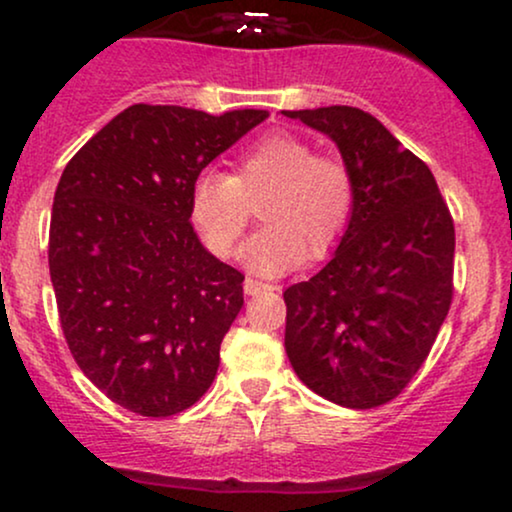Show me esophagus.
Instances as JSON below:
<instances>
[{
    "mask_svg": "<svg viewBox=\"0 0 512 512\" xmlns=\"http://www.w3.org/2000/svg\"><path fill=\"white\" fill-rule=\"evenodd\" d=\"M264 291H272V286L264 284V281H257V279H245V293L248 296H257V293H264Z\"/></svg>",
    "mask_w": 512,
    "mask_h": 512,
    "instance_id": "obj_1",
    "label": "esophagus"
}]
</instances>
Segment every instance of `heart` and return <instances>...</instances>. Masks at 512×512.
Returning a JSON list of instances; mask_svg holds the SVG:
<instances>
[{
	"label": "heart",
	"instance_id": "heart-1",
	"mask_svg": "<svg viewBox=\"0 0 512 512\" xmlns=\"http://www.w3.org/2000/svg\"><path fill=\"white\" fill-rule=\"evenodd\" d=\"M354 175L337 154H317L308 139L274 132L236 156L233 175L202 173L190 192V216L207 248L231 257L260 204L264 226L245 248L262 274H279L337 248L354 214Z\"/></svg>",
	"mask_w": 512,
	"mask_h": 512
}]
</instances>
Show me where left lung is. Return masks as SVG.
<instances>
[{"label": "left lung", "instance_id": "1", "mask_svg": "<svg viewBox=\"0 0 512 512\" xmlns=\"http://www.w3.org/2000/svg\"><path fill=\"white\" fill-rule=\"evenodd\" d=\"M330 134L354 175L334 257L284 291V346L310 390L349 409L395 399L424 366L452 303L455 223L433 173L351 105L284 110Z\"/></svg>", "mask_w": 512, "mask_h": 512}]
</instances>
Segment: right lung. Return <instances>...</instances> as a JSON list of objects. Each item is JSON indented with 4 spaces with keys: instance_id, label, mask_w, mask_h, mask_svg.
Returning a JSON list of instances; mask_svg holds the SVG:
<instances>
[{
    "instance_id": "add662e5",
    "label": "right lung",
    "mask_w": 512,
    "mask_h": 512,
    "mask_svg": "<svg viewBox=\"0 0 512 512\" xmlns=\"http://www.w3.org/2000/svg\"><path fill=\"white\" fill-rule=\"evenodd\" d=\"M267 117L129 105L72 156L50 216V279L74 361L105 397L166 419L197 402L245 276L190 223L204 168Z\"/></svg>"
}]
</instances>
